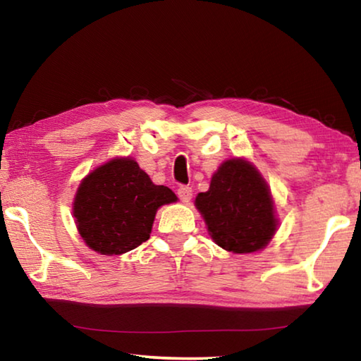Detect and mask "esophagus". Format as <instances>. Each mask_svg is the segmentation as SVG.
Here are the masks:
<instances>
[{
  "label": "esophagus",
  "instance_id": "esophagus-1",
  "mask_svg": "<svg viewBox=\"0 0 361 361\" xmlns=\"http://www.w3.org/2000/svg\"><path fill=\"white\" fill-rule=\"evenodd\" d=\"M178 197H180V200L181 202H185V204H188L189 200H191V197H192V189L189 188V186H180L178 188Z\"/></svg>",
  "mask_w": 361,
  "mask_h": 361
}]
</instances>
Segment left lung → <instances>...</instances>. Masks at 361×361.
<instances>
[{"instance_id": "obj_1", "label": "left lung", "mask_w": 361, "mask_h": 361, "mask_svg": "<svg viewBox=\"0 0 361 361\" xmlns=\"http://www.w3.org/2000/svg\"><path fill=\"white\" fill-rule=\"evenodd\" d=\"M212 239L232 253L264 248L277 229L266 181L243 159H231L213 175L210 189L195 197Z\"/></svg>"}]
</instances>
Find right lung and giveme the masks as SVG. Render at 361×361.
Returning <instances> with one entry per match:
<instances>
[{"mask_svg": "<svg viewBox=\"0 0 361 361\" xmlns=\"http://www.w3.org/2000/svg\"><path fill=\"white\" fill-rule=\"evenodd\" d=\"M167 186L151 181L130 157L113 159L85 176L73 213L79 234L102 255H122L149 239L161 205L175 202Z\"/></svg>", "mask_w": 361, "mask_h": 361, "instance_id": "add662e5", "label": "right lung"}]
</instances>
